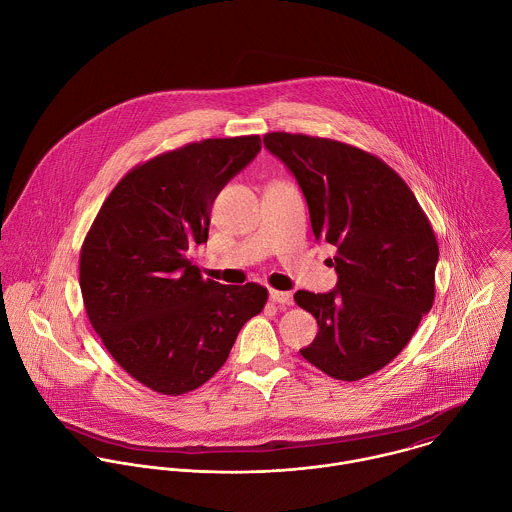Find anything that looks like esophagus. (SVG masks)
Masks as SVG:
<instances>
[{"label":"esophagus","mask_w":512,"mask_h":512,"mask_svg":"<svg viewBox=\"0 0 512 512\" xmlns=\"http://www.w3.org/2000/svg\"><path fill=\"white\" fill-rule=\"evenodd\" d=\"M269 297L277 305H293V295L287 293V291H271Z\"/></svg>","instance_id":"esophagus-1"}]
</instances>
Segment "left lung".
I'll return each mask as SVG.
<instances>
[{"instance_id":"left-lung-1","label":"left lung","mask_w":512,"mask_h":512,"mask_svg":"<svg viewBox=\"0 0 512 512\" xmlns=\"http://www.w3.org/2000/svg\"><path fill=\"white\" fill-rule=\"evenodd\" d=\"M265 148L297 178L316 239L336 247V289L295 293L318 324L303 358L356 382L390 364L435 299L439 247L408 184L378 156L307 134L269 132Z\"/></svg>"}]
</instances>
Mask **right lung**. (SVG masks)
I'll return each mask as SVG.
<instances>
[{
  "instance_id": "obj_1",
  "label": "right lung",
  "mask_w": 512,
  "mask_h": 512,
  "mask_svg": "<svg viewBox=\"0 0 512 512\" xmlns=\"http://www.w3.org/2000/svg\"><path fill=\"white\" fill-rule=\"evenodd\" d=\"M261 138H207L132 168L99 209L81 247L85 310L104 348L136 382L164 396L205 384L227 360L267 289L204 279L188 259L205 243L223 186Z\"/></svg>"
}]
</instances>
